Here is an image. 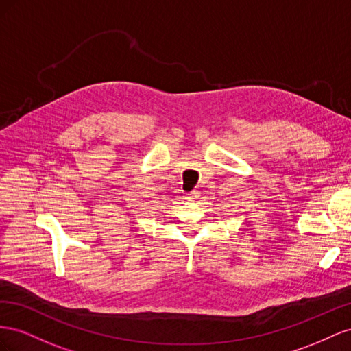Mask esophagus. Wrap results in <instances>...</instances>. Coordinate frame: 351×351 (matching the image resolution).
Masks as SVG:
<instances>
[{
    "instance_id": "34e87169",
    "label": "esophagus",
    "mask_w": 351,
    "mask_h": 351,
    "mask_svg": "<svg viewBox=\"0 0 351 351\" xmlns=\"http://www.w3.org/2000/svg\"><path fill=\"white\" fill-rule=\"evenodd\" d=\"M198 197H199V191H195V189H194V191H191V193L188 194V198H189V199H197Z\"/></svg>"
}]
</instances>
